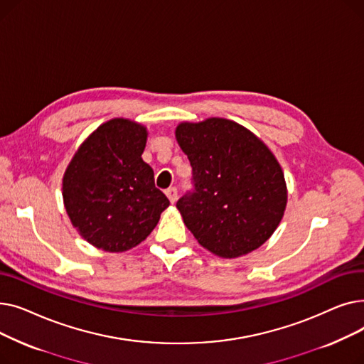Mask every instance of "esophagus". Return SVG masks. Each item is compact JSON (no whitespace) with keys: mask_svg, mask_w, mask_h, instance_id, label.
<instances>
[{"mask_svg":"<svg viewBox=\"0 0 364 364\" xmlns=\"http://www.w3.org/2000/svg\"><path fill=\"white\" fill-rule=\"evenodd\" d=\"M165 193H166V196H168V199H169L171 203H174V202L177 200V196H178L177 187H169V188H166Z\"/></svg>","mask_w":364,"mask_h":364,"instance_id":"esophagus-1","label":"esophagus"}]
</instances>
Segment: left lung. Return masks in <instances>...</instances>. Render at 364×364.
I'll return each mask as SVG.
<instances>
[{"mask_svg":"<svg viewBox=\"0 0 364 364\" xmlns=\"http://www.w3.org/2000/svg\"><path fill=\"white\" fill-rule=\"evenodd\" d=\"M176 136L192 165V188L177 200L188 230L223 258L257 250L277 228L288 199L273 153L223 118L180 124Z\"/></svg>","mask_w":364,"mask_h":364,"instance_id":"left-lung-1","label":"left lung"}]
</instances>
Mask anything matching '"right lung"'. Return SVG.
<instances>
[{"label": "right lung", "mask_w": 364, "mask_h": 364, "mask_svg": "<svg viewBox=\"0 0 364 364\" xmlns=\"http://www.w3.org/2000/svg\"><path fill=\"white\" fill-rule=\"evenodd\" d=\"M146 128L112 119L76 151L63 178V199L72 224L95 247L122 252L144 240L169 200L141 159Z\"/></svg>", "instance_id": "right-lung-1"}]
</instances>
